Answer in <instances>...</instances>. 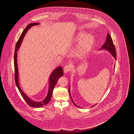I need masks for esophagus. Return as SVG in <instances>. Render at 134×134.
I'll use <instances>...</instances> for the list:
<instances>
[{"label":"esophagus","mask_w":134,"mask_h":134,"mask_svg":"<svg viewBox=\"0 0 134 134\" xmlns=\"http://www.w3.org/2000/svg\"><path fill=\"white\" fill-rule=\"evenodd\" d=\"M71 66L70 65H66L64 68V72L65 73H68V72L70 71Z\"/></svg>","instance_id":"1"}]
</instances>
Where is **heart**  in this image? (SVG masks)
Masks as SVG:
<instances>
[{
  "instance_id": "1",
  "label": "heart",
  "mask_w": 134,
  "mask_h": 134,
  "mask_svg": "<svg viewBox=\"0 0 134 134\" xmlns=\"http://www.w3.org/2000/svg\"><path fill=\"white\" fill-rule=\"evenodd\" d=\"M85 34L80 32L77 35L74 39V42L75 44H79L81 43V48L79 52L80 54H84L87 52L90 51L94 43V38L91 34Z\"/></svg>"
}]
</instances>
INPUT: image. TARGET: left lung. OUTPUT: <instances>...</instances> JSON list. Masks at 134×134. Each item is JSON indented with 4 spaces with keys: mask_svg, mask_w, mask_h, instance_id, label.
<instances>
[{
    "mask_svg": "<svg viewBox=\"0 0 134 134\" xmlns=\"http://www.w3.org/2000/svg\"><path fill=\"white\" fill-rule=\"evenodd\" d=\"M100 50L102 49H104V50H106L107 51L109 52L111 55L114 57V58L116 59V52H115V47H114V43L113 42V40L111 39V36L110 34H107V38H106V39L105 43H104L103 44L102 47L100 48ZM115 66V65H114ZM68 91H69V95L71 97V100L72 101L73 103H74V105L76 106L77 107H79V108H80V107H79V106L77 105L75 103H74L73 100H72V98L71 97V94H70V86H69V88H68ZM95 105H94L92 106L91 107H93Z\"/></svg>",
    "mask_w": 134,
    "mask_h": 134,
    "instance_id": "1",
    "label": "left lung"
}]
</instances>
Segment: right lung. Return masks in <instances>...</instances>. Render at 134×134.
Returning <instances> with one entry per match:
<instances>
[{
	"label": "right lung",
	"instance_id": "right-lung-1",
	"mask_svg": "<svg viewBox=\"0 0 134 134\" xmlns=\"http://www.w3.org/2000/svg\"><path fill=\"white\" fill-rule=\"evenodd\" d=\"M39 24V23H30L27 26L26 28L24 30L23 33L21 34L20 37L19 38V40L18 41L17 43L15 46V49L14 56V69H15V83L17 85L19 91L20 92V94L23 96V99L25 100L26 102L29 105L32 107H42L43 106L46 105L50 101L52 95L53 93V90L54 88V86L55 85L56 83L57 82L58 79L60 77L63 76V69L62 66H59L57 68H55L53 71L52 72L50 76L49 79V86L48 92L47 95L44 99L42 102H35L32 100L31 99L26 95L24 92L22 91L19 84V74H18V68L17 64V52L19 49L20 47V44L23 41V39L24 37L26 32L28 31L29 29L31 28L32 26H34L38 25Z\"/></svg>",
	"mask_w": 134,
	"mask_h": 134
}]
</instances>
